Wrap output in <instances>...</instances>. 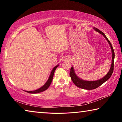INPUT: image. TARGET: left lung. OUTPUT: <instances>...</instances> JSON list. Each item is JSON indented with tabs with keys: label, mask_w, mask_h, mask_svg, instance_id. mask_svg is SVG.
Here are the masks:
<instances>
[{
	"label": "left lung",
	"mask_w": 122,
	"mask_h": 122,
	"mask_svg": "<svg viewBox=\"0 0 122 122\" xmlns=\"http://www.w3.org/2000/svg\"><path fill=\"white\" fill-rule=\"evenodd\" d=\"M94 30H95L96 31L98 32L100 34H102L103 36H104V38L106 39V40L108 41L109 45H110L111 49V51H112V63H111L110 69L109 70V71L108 72V73L103 78H101V79L99 80H97V81H84L83 80L80 79V78H78L77 76H76L75 73H74L73 67H71L69 74H70V76H71L72 81H73V83L75 84L76 86H77L80 88L84 89H86V90H92V89H94L98 88V86H100L102 85V84L104 83L105 82L107 81V80H108L109 78L111 77V75H112L113 71V68H114L115 52H114V51H113V47L111 44L110 41H109L108 40V39L107 38L106 35L103 33L102 31H101L100 30H98V29L96 28H94Z\"/></svg>",
	"instance_id": "left-lung-1"
}]
</instances>
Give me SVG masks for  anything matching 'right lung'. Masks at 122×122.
<instances>
[{"mask_svg": "<svg viewBox=\"0 0 122 122\" xmlns=\"http://www.w3.org/2000/svg\"><path fill=\"white\" fill-rule=\"evenodd\" d=\"M58 66H59V65L56 66L53 69L52 71H51V75H50V76H49V77L48 78V81H47V82L46 83H45L44 86H43L42 87H41L40 88H39V89H38L34 91H30V92H28V91H25V92H28V93H30V94H36V93H39V92H44V91L47 89H48V87L49 86L51 85V81H52V80H53L54 74V72L55 71V70H56V68L58 67Z\"/></svg>", "mask_w": 122, "mask_h": 122, "instance_id": "add662e5", "label": "right lung"}]
</instances>
